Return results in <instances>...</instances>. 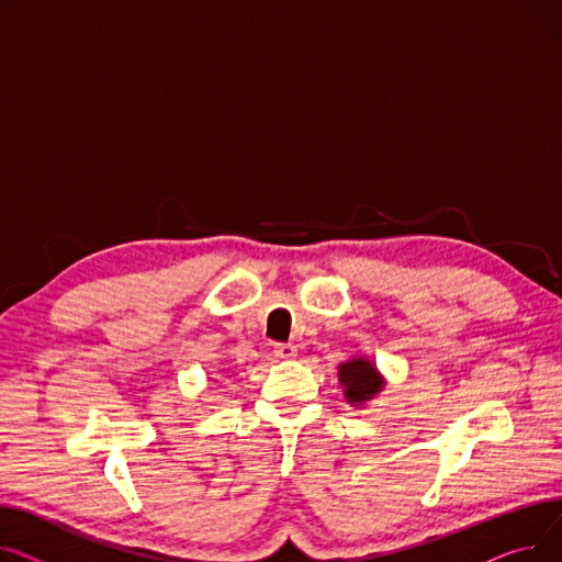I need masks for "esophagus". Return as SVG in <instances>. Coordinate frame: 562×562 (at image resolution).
<instances>
[{"mask_svg": "<svg viewBox=\"0 0 562 562\" xmlns=\"http://www.w3.org/2000/svg\"><path fill=\"white\" fill-rule=\"evenodd\" d=\"M274 358H279V360H292V358H296V347H294V345H283V342H279V345H274Z\"/></svg>", "mask_w": 562, "mask_h": 562, "instance_id": "34e87169", "label": "esophagus"}]
</instances>
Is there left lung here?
<instances>
[{
    "label": "left lung",
    "instance_id": "obj_1",
    "mask_svg": "<svg viewBox=\"0 0 562 562\" xmlns=\"http://www.w3.org/2000/svg\"><path fill=\"white\" fill-rule=\"evenodd\" d=\"M338 381L347 404L362 408L385 387V379L368 356H351L338 366Z\"/></svg>",
    "mask_w": 562,
    "mask_h": 562
}]
</instances>
